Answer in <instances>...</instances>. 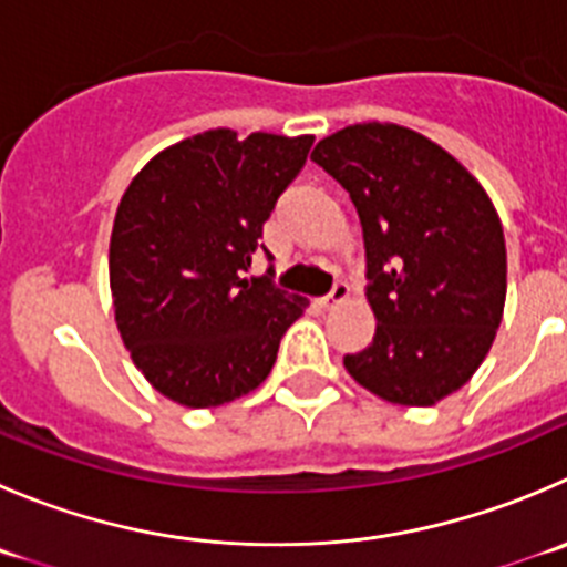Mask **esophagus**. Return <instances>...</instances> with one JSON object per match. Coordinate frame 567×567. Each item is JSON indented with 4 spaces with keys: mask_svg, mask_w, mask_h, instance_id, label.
I'll return each instance as SVG.
<instances>
[{
    "mask_svg": "<svg viewBox=\"0 0 567 567\" xmlns=\"http://www.w3.org/2000/svg\"><path fill=\"white\" fill-rule=\"evenodd\" d=\"M349 296H351L349 285H346V282H334V288L329 290V293L321 299V307L332 310V307H338V305H343V301H349Z\"/></svg>",
    "mask_w": 567,
    "mask_h": 567,
    "instance_id": "esophagus-1",
    "label": "esophagus"
}]
</instances>
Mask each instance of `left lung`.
I'll return each mask as SVG.
<instances>
[{"mask_svg": "<svg viewBox=\"0 0 567 567\" xmlns=\"http://www.w3.org/2000/svg\"><path fill=\"white\" fill-rule=\"evenodd\" d=\"M362 224L373 343L346 371L379 399L432 406L463 388L496 340L507 299L502 218L480 179L421 132L365 121L312 150Z\"/></svg>", "mask_w": 567, "mask_h": 567, "instance_id": "obj_1", "label": "left lung"}]
</instances>
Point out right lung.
<instances>
[{"mask_svg":"<svg viewBox=\"0 0 567 567\" xmlns=\"http://www.w3.org/2000/svg\"><path fill=\"white\" fill-rule=\"evenodd\" d=\"M310 146L312 135L240 141L218 126L157 152L121 196L110 235L115 327L166 399L221 406L271 373L310 301L244 271Z\"/></svg>","mask_w":567,"mask_h":567,"instance_id":"obj_1","label":"right lung"}]
</instances>
